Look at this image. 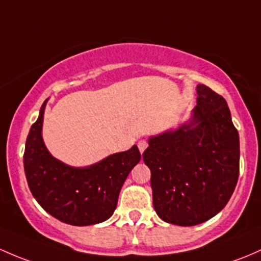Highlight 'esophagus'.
<instances>
[{"label":"esophagus","instance_id":"esophagus-1","mask_svg":"<svg viewBox=\"0 0 261 261\" xmlns=\"http://www.w3.org/2000/svg\"><path fill=\"white\" fill-rule=\"evenodd\" d=\"M147 147H148V143H147L144 139H142V141L138 142V148H139V152H141V153H143L144 150H146Z\"/></svg>","mask_w":261,"mask_h":261}]
</instances>
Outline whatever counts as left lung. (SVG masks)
<instances>
[{
    "label": "left lung",
    "mask_w": 261,
    "mask_h": 261,
    "mask_svg": "<svg viewBox=\"0 0 261 261\" xmlns=\"http://www.w3.org/2000/svg\"><path fill=\"white\" fill-rule=\"evenodd\" d=\"M186 122L148 138L153 206L163 221L195 226L229 202L239 177L240 142L226 100L203 84Z\"/></svg>",
    "instance_id": "8db88e82"
}]
</instances>
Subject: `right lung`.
<instances>
[{
	"label": "right lung",
	"instance_id": "right-lung-1",
	"mask_svg": "<svg viewBox=\"0 0 261 261\" xmlns=\"http://www.w3.org/2000/svg\"><path fill=\"white\" fill-rule=\"evenodd\" d=\"M26 139L23 167L29 187L47 214L65 224H100L117 208L118 197L129 172L141 161L138 147L109 154L85 167H74L54 157L45 146L42 124L46 103Z\"/></svg>",
	"mask_w": 261,
	"mask_h": 261
}]
</instances>
